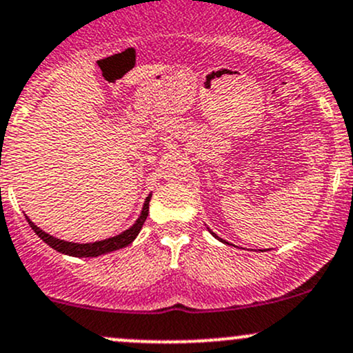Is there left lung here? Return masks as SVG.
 Here are the masks:
<instances>
[{"mask_svg": "<svg viewBox=\"0 0 353 353\" xmlns=\"http://www.w3.org/2000/svg\"><path fill=\"white\" fill-rule=\"evenodd\" d=\"M209 233H211V234H212V236H214V238H218V239H219V241H221V243H226V241H223V239H221V238H219V236H216V234H214V233H212V231H209ZM226 245H230V243H226Z\"/></svg>", "mask_w": 353, "mask_h": 353, "instance_id": "1", "label": "left lung"}]
</instances>
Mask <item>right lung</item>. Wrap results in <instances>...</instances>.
<instances>
[{
	"instance_id": "add662e5",
	"label": "right lung",
	"mask_w": 353,
	"mask_h": 353,
	"mask_svg": "<svg viewBox=\"0 0 353 353\" xmlns=\"http://www.w3.org/2000/svg\"><path fill=\"white\" fill-rule=\"evenodd\" d=\"M150 197L152 194H149L145 197L144 201V206H142L141 216H139L137 221L129 228V230L122 231V233L117 236H112V238L102 239V241H94V243H72V241H65V239L55 238V236L45 233L43 230L37 226L32 219L26 216V221L28 224L32 226V230L40 236L41 239L46 243L48 246H52L53 250H57L58 253L61 254H68V256H75V258H95L100 256V254H107L112 253V251H117L122 250V248L129 246L130 243L137 238V234L141 233L142 226H144L147 214H149V203H150Z\"/></svg>"
}]
</instances>
